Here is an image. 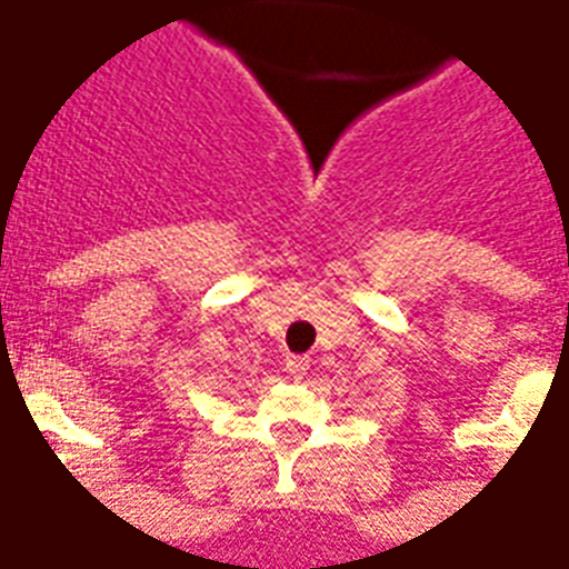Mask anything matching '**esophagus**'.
I'll return each mask as SVG.
<instances>
[{
	"label": "esophagus",
	"instance_id": "obj_1",
	"mask_svg": "<svg viewBox=\"0 0 569 569\" xmlns=\"http://www.w3.org/2000/svg\"><path fill=\"white\" fill-rule=\"evenodd\" d=\"M286 372L292 375L295 380L307 378V372H310V360H307V357H289V360H286Z\"/></svg>",
	"mask_w": 569,
	"mask_h": 569
}]
</instances>
